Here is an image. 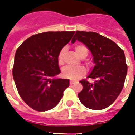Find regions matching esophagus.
<instances>
[{
	"mask_svg": "<svg viewBox=\"0 0 135 135\" xmlns=\"http://www.w3.org/2000/svg\"><path fill=\"white\" fill-rule=\"evenodd\" d=\"M76 84V82H74V81H72V80L70 81V85H73V84Z\"/></svg>",
	"mask_w": 135,
	"mask_h": 135,
	"instance_id": "esophagus-1",
	"label": "esophagus"
}]
</instances>
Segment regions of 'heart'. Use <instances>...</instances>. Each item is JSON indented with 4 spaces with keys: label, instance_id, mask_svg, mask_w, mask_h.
Returning a JSON list of instances; mask_svg holds the SVG:
<instances>
[{
    "label": "heart",
    "instance_id": "b5f03b06",
    "mask_svg": "<svg viewBox=\"0 0 135 135\" xmlns=\"http://www.w3.org/2000/svg\"><path fill=\"white\" fill-rule=\"evenodd\" d=\"M66 46H64L59 51L57 55V60L59 64H64V56L66 52ZM75 50L76 53L81 58H85L88 55V49L86 46L84 45H77L75 46ZM62 75L64 77L69 78L70 80H76L86 74V70L82 66H70L67 65L62 69Z\"/></svg>",
    "mask_w": 135,
    "mask_h": 135
}]
</instances>
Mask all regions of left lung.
Masks as SVG:
<instances>
[{"mask_svg":"<svg viewBox=\"0 0 135 135\" xmlns=\"http://www.w3.org/2000/svg\"><path fill=\"white\" fill-rule=\"evenodd\" d=\"M84 43L93 56L95 64L86 79L80 81L82 90L78 94L82 104L89 109L100 110L108 108L118 97L127 74L124 51L110 39L93 32L76 31L71 42Z\"/></svg>","mask_w":135,"mask_h":135,"instance_id":"8db88e82","label":"left lung"}]
</instances>
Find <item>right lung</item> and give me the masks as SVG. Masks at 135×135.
I'll list each match as a JSON object with an SVG mask.
<instances>
[{"instance_id": "1", "label": "right lung", "mask_w": 135, "mask_h": 135, "mask_svg": "<svg viewBox=\"0 0 135 135\" xmlns=\"http://www.w3.org/2000/svg\"><path fill=\"white\" fill-rule=\"evenodd\" d=\"M74 31L46 32L25 40L17 49L13 76L21 98L31 108L45 112L59 103L68 79L53 78L61 72L57 55Z\"/></svg>"}]
</instances>
